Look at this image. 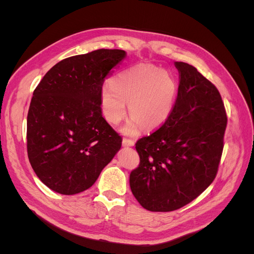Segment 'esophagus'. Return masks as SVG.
<instances>
[{
	"label": "esophagus",
	"mask_w": 254,
	"mask_h": 254,
	"mask_svg": "<svg viewBox=\"0 0 254 254\" xmlns=\"http://www.w3.org/2000/svg\"><path fill=\"white\" fill-rule=\"evenodd\" d=\"M123 145L124 146H133L134 145V141L130 140V139H123Z\"/></svg>",
	"instance_id": "34e87169"
}]
</instances>
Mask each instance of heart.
Listing matches in <instances>:
<instances>
[{
    "label": "heart",
    "mask_w": 254,
    "mask_h": 254,
    "mask_svg": "<svg viewBox=\"0 0 254 254\" xmlns=\"http://www.w3.org/2000/svg\"><path fill=\"white\" fill-rule=\"evenodd\" d=\"M176 93L177 84L170 73L153 65L139 64L104 84L101 104L106 120L119 124L126 117V103H129L132 119L124 132L135 134L141 126L150 130L163 124L172 112Z\"/></svg>",
    "instance_id": "heart-1"
}]
</instances>
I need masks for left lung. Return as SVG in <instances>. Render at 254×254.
<instances>
[{"mask_svg":"<svg viewBox=\"0 0 254 254\" xmlns=\"http://www.w3.org/2000/svg\"><path fill=\"white\" fill-rule=\"evenodd\" d=\"M179 88L164 124L135 143L140 164L130 173L144 209L171 212L193 201L214 181L224 149L227 113L217 88L197 68L175 63Z\"/></svg>","mask_w":254,"mask_h":254,"instance_id":"8db88e82","label":"left lung"}]
</instances>
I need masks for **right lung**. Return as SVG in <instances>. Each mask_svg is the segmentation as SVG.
Wrapping results in <instances>:
<instances>
[{
  "instance_id": "1",
  "label": "right lung",
  "mask_w": 254,
  "mask_h": 254,
  "mask_svg": "<svg viewBox=\"0 0 254 254\" xmlns=\"http://www.w3.org/2000/svg\"><path fill=\"white\" fill-rule=\"evenodd\" d=\"M123 50H96L59 61L36 87L27 114V155L45 186L63 195L93 186L122 136L102 115L105 78Z\"/></svg>"
}]
</instances>
